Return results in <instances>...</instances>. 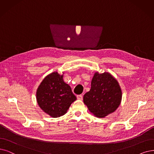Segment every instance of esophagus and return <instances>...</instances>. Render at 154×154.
<instances>
[{"label": "esophagus", "mask_w": 154, "mask_h": 154, "mask_svg": "<svg viewBox=\"0 0 154 154\" xmlns=\"http://www.w3.org/2000/svg\"><path fill=\"white\" fill-rule=\"evenodd\" d=\"M77 98L78 100H82V95L80 94V95H77Z\"/></svg>", "instance_id": "esophagus-1"}]
</instances>
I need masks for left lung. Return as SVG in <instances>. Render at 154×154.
<instances>
[{"instance_id": "left-lung-1", "label": "left lung", "mask_w": 154, "mask_h": 154, "mask_svg": "<svg viewBox=\"0 0 154 154\" xmlns=\"http://www.w3.org/2000/svg\"><path fill=\"white\" fill-rule=\"evenodd\" d=\"M83 100L95 117L104 118L114 112L120 105L122 90L117 79L111 73L96 72L91 89L84 94Z\"/></svg>"}]
</instances>
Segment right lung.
Returning a JSON list of instances; mask_svg holds the SVG:
<instances>
[{"label": "right lung", "instance_id": "obj_1", "mask_svg": "<svg viewBox=\"0 0 154 154\" xmlns=\"http://www.w3.org/2000/svg\"><path fill=\"white\" fill-rule=\"evenodd\" d=\"M63 74L54 72L45 76L36 91L39 107L51 117L65 115L71 104L77 100L69 85L63 81Z\"/></svg>", "mask_w": 154, "mask_h": 154}]
</instances>
